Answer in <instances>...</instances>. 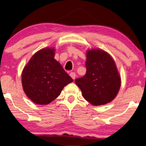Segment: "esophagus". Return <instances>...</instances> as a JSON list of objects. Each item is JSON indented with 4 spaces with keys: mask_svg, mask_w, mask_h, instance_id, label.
I'll return each instance as SVG.
<instances>
[{
    "mask_svg": "<svg viewBox=\"0 0 146 146\" xmlns=\"http://www.w3.org/2000/svg\"><path fill=\"white\" fill-rule=\"evenodd\" d=\"M70 76L73 79H75V77H76V75H75V73H74V72H71V73H70Z\"/></svg>",
    "mask_w": 146,
    "mask_h": 146,
    "instance_id": "esophagus-1",
    "label": "esophagus"
}]
</instances>
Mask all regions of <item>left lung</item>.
<instances>
[{"label": "left lung", "mask_w": 146, "mask_h": 146, "mask_svg": "<svg viewBox=\"0 0 146 146\" xmlns=\"http://www.w3.org/2000/svg\"><path fill=\"white\" fill-rule=\"evenodd\" d=\"M85 66L86 74L75 80L85 100L93 106L111 102L121 85V78L111 56L99 48L88 50Z\"/></svg>", "instance_id": "left-lung-1"}]
</instances>
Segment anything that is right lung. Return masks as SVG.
I'll return each mask as SVG.
<instances>
[{
  "mask_svg": "<svg viewBox=\"0 0 146 146\" xmlns=\"http://www.w3.org/2000/svg\"><path fill=\"white\" fill-rule=\"evenodd\" d=\"M55 49L44 48L31 58L22 73L25 94L38 105H47L59 96L73 79L54 59Z\"/></svg>",
  "mask_w": 146,
  "mask_h": 146,
  "instance_id": "right-lung-1",
  "label": "right lung"
}]
</instances>
